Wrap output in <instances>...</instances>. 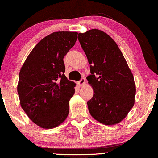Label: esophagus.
<instances>
[{"label": "esophagus", "instance_id": "34e87169", "mask_svg": "<svg viewBox=\"0 0 158 158\" xmlns=\"http://www.w3.org/2000/svg\"><path fill=\"white\" fill-rule=\"evenodd\" d=\"M78 83H79V85L80 86H82L83 85H85V78H82V79H81V80L79 81Z\"/></svg>", "mask_w": 158, "mask_h": 158}]
</instances>
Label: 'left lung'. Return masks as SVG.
<instances>
[{
  "label": "left lung",
  "instance_id": "8db88e82",
  "mask_svg": "<svg viewBox=\"0 0 158 158\" xmlns=\"http://www.w3.org/2000/svg\"><path fill=\"white\" fill-rule=\"evenodd\" d=\"M78 40L91 69L88 84L94 90L88 101L90 114L106 125L121 122L133 108L136 85L127 61L112 38L98 29L79 33Z\"/></svg>",
  "mask_w": 158,
  "mask_h": 158
}]
</instances>
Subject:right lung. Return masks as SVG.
Returning <instances> with one entry per match:
<instances>
[{"mask_svg":"<svg viewBox=\"0 0 158 158\" xmlns=\"http://www.w3.org/2000/svg\"><path fill=\"white\" fill-rule=\"evenodd\" d=\"M77 32L58 31L41 40L19 72L18 91L22 110L44 129L58 127L69 114L76 84L64 75V58L75 45Z\"/></svg>","mask_w":158,"mask_h":158,"instance_id":"add662e5","label":"right lung"}]
</instances>
